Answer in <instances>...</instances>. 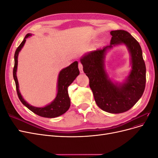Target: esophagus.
I'll return each mask as SVG.
<instances>
[{"instance_id": "obj_1", "label": "esophagus", "mask_w": 158, "mask_h": 158, "mask_svg": "<svg viewBox=\"0 0 158 158\" xmlns=\"http://www.w3.org/2000/svg\"><path fill=\"white\" fill-rule=\"evenodd\" d=\"M78 69H79V70L81 73H83V65L82 64V63H79L78 64Z\"/></svg>"}]
</instances>
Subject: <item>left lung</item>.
Here are the masks:
<instances>
[{
    "instance_id": "1",
    "label": "left lung",
    "mask_w": 158,
    "mask_h": 158,
    "mask_svg": "<svg viewBox=\"0 0 158 158\" xmlns=\"http://www.w3.org/2000/svg\"><path fill=\"white\" fill-rule=\"evenodd\" d=\"M111 35V45L89 52L80 62L98 107L110 113H121L131 109L144 93L146 65L139 43L130 33L125 30H114ZM121 43L125 44L131 52L132 70L125 83L117 85L108 79L104 69V59L109 48Z\"/></svg>"
}]
</instances>
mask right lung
Wrapping results in <instances>:
<instances>
[{
	"mask_svg": "<svg viewBox=\"0 0 158 158\" xmlns=\"http://www.w3.org/2000/svg\"><path fill=\"white\" fill-rule=\"evenodd\" d=\"M31 35L30 33L25 36L20 45L18 46L14 54V66L13 69V76L15 81L16 92L20 102L33 113L43 117L55 118L64 114L69 109L70 106V98L68 93V87L73 83L75 78L79 75L78 62L75 61L68 67L62 70L59 75L58 79V92L55 100L51 104L44 107H35L28 104L23 99L18 88V82L16 76L18 66V55L26 41V38Z\"/></svg>",
	"mask_w": 158,
	"mask_h": 158,
	"instance_id": "right-lung-1",
	"label": "right lung"
}]
</instances>
